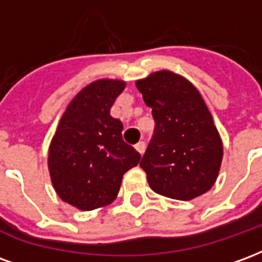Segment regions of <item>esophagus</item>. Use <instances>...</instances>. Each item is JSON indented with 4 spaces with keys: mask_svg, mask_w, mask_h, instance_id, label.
Here are the masks:
<instances>
[{
    "mask_svg": "<svg viewBox=\"0 0 262 262\" xmlns=\"http://www.w3.org/2000/svg\"><path fill=\"white\" fill-rule=\"evenodd\" d=\"M135 147H136V150H137V151H139V153L143 154V153H144V150H146V143H144V142H139L136 144V146H135Z\"/></svg>",
    "mask_w": 262,
    "mask_h": 262,
    "instance_id": "34e87169",
    "label": "esophagus"
}]
</instances>
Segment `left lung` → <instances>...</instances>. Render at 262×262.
I'll return each mask as SVG.
<instances>
[{
	"mask_svg": "<svg viewBox=\"0 0 262 262\" xmlns=\"http://www.w3.org/2000/svg\"><path fill=\"white\" fill-rule=\"evenodd\" d=\"M136 86L154 119L140 161L150 188L180 201L208 192L219 174L223 147L201 94L170 71L154 73Z\"/></svg>",
	"mask_w": 262,
	"mask_h": 262,
	"instance_id": "8db88e82",
	"label": "left lung"
}]
</instances>
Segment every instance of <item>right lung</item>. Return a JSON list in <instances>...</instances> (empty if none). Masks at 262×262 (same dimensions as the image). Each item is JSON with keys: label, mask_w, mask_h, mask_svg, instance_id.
<instances>
[{"label": "right lung", "mask_w": 262, "mask_h": 262, "mask_svg": "<svg viewBox=\"0 0 262 262\" xmlns=\"http://www.w3.org/2000/svg\"><path fill=\"white\" fill-rule=\"evenodd\" d=\"M125 82L99 80L70 102L49 150L52 182L64 202L81 210L105 206L119 192L122 177L142 156L122 139L123 125L111 108Z\"/></svg>", "instance_id": "add662e5"}]
</instances>
